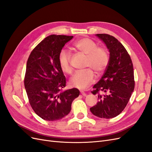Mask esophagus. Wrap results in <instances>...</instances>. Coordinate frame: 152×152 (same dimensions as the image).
I'll return each instance as SVG.
<instances>
[{"label":"esophagus","mask_w":152,"mask_h":152,"mask_svg":"<svg viewBox=\"0 0 152 152\" xmlns=\"http://www.w3.org/2000/svg\"><path fill=\"white\" fill-rule=\"evenodd\" d=\"M80 94L83 96H86V93H84V92L83 91H80Z\"/></svg>","instance_id":"34e87169"}]
</instances>
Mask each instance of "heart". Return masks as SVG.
<instances>
[{
    "label": "heart",
    "instance_id": "1",
    "mask_svg": "<svg viewBox=\"0 0 152 152\" xmlns=\"http://www.w3.org/2000/svg\"><path fill=\"white\" fill-rule=\"evenodd\" d=\"M73 47L86 56V67H89L99 75L104 72L110 61L108 50L104 47H99L94 40L89 38H83L77 40ZM58 63L63 72L70 74L72 72L71 66V54L66 49H61L58 55ZM95 80L94 72L90 68L76 72L70 80L72 86L78 89L87 88Z\"/></svg>",
    "mask_w": 152,
    "mask_h": 152
}]
</instances>
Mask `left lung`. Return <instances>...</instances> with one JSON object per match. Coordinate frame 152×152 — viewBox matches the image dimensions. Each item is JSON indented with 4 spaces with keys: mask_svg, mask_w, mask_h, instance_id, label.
Instances as JSON below:
<instances>
[{
    "mask_svg": "<svg viewBox=\"0 0 152 152\" xmlns=\"http://www.w3.org/2000/svg\"><path fill=\"white\" fill-rule=\"evenodd\" d=\"M96 36L108 49L110 61L102 79L91 91L93 94L98 95V102L90 110L96 117L111 118L123 111L134 91L133 65L127 50L116 38L105 34H96Z\"/></svg>",
    "mask_w": 152,
    "mask_h": 152,
    "instance_id": "obj_1",
    "label": "left lung"
}]
</instances>
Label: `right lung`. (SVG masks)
<instances>
[{
	"label": "right lung",
	"mask_w": 152,
	"mask_h": 152,
	"mask_svg": "<svg viewBox=\"0 0 152 152\" xmlns=\"http://www.w3.org/2000/svg\"><path fill=\"white\" fill-rule=\"evenodd\" d=\"M73 36L51 35L32 50L26 63L24 84L35 113L45 121L61 119L70 113L76 88L63 91L66 78L59 66L58 55Z\"/></svg>",
	"instance_id": "1"
}]
</instances>
